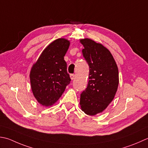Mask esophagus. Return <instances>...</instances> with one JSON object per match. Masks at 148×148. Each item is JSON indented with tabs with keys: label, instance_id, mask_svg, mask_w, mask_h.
Listing matches in <instances>:
<instances>
[{
	"label": "esophagus",
	"instance_id": "1",
	"mask_svg": "<svg viewBox=\"0 0 148 148\" xmlns=\"http://www.w3.org/2000/svg\"><path fill=\"white\" fill-rule=\"evenodd\" d=\"M70 77H71V79L72 80H73V79H74V78H75V75L74 74H71Z\"/></svg>",
	"mask_w": 148,
	"mask_h": 148
}]
</instances>
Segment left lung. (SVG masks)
<instances>
[{"label":"left lung","mask_w":148,"mask_h":148,"mask_svg":"<svg viewBox=\"0 0 148 148\" xmlns=\"http://www.w3.org/2000/svg\"><path fill=\"white\" fill-rule=\"evenodd\" d=\"M90 67L87 88L81 94L79 105L86 115H95L108 106L117 91L119 71L108 49L90 38L79 40Z\"/></svg>","instance_id":"1"}]
</instances>
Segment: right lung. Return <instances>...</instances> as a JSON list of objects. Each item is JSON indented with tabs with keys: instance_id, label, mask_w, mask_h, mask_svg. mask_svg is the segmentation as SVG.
<instances>
[{
	"instance_id": "obj_1",
	"label": "right lung",
	"mask_w": 148,
	"mask_h": 148,
	"mask_svg": "<svg viewBox=\"0 0 148 148\" xmlns=\"http://www.w3.org/2000/svg\"><path fill=\"white\" fill-rule=\"evenodd\" d=\"M70 41L64 38L47 45L31 69L29 77L34 97L40 105H54L71 82L64 56Z\"/></svg>"
}]
</instances>
